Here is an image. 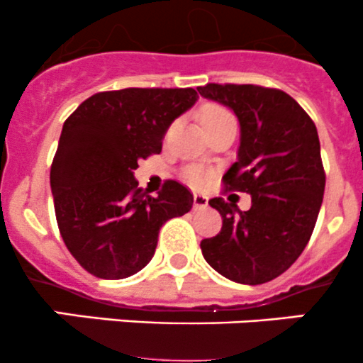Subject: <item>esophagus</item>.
I'll return each instance as SVG.
<instances>
[{"mask_svg":"<svg viewBox=\"0 0 363 363\" xmlns=\"http://www.w3.org/2000/svg\"><path fill=\"white\" fill-rule=\"evenodd\" d=\"M207 205H208L207 196H203V195L193 196V208H195V211H202V208H207Z\"/></svg>","mask_w":363,"mask_h":363,"instance_id":"34e87169","label":"esophagus"}]
</instances>
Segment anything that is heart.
<instances>
[{
    "instance_id": "obj_1",
    "label": "heart",
    "mask_w": 363,
    "mask_h": 363,
    "mask_svg": "<svg viewBox=\"0 0 363 363\" xmlns=\"http://www.w3.org/2000/svg\"><path fill=\"white\" fill-rule=\"evenodd\" d=\"M226 116H230V113L223 107H219V105H207V107H203L202 112H200V123H202L203 126V124L212 123V121L221 119V117ZM186 179H188L189 184L195 186V188H202L205 181H207V174H205L203 170H200V168H189V170H186Z\"/></svg>"
}]
</instances>
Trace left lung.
Returning a JSON list of instances; mask_svg holds the SVG:
<instances>
[{
  "mask_svg": "<svg viewBox=\"0 0 363 363\" xmlns=\"http://www.w3.org/2000/svg\"><path fill=\"white\" fill-rule=\"evenodd\" d=\"M203 98L232 108L240 124L237 161L225 188L251 195L250 211L208 200L221 232L200 242L205 262L240 284H263L302 255L323 202L325 170L313 119L284 91L252 84H207Z\"/></svg>",
  "mask_w": 363,
  "mask_h": 363,
  "instance_id": "left-lung-1",
  "label": "left lung"
}]
</instances>
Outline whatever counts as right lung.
Returning <instances> with one entry per match:
<instances>
[{
    "mask_svg": "<svg viewBox=\"0 0 363 363\" xmlns=\"http://www.w3.org/2000/svg\"><path fill=\"white\" fill-rule=\"evenodd\" d=\"M196 100L191 87L104 91L65 121L50 189L61 237L89 274H137L151 262L161 226L193 207L186 186L167 181L158 196H149L133 170L138 160L160 155L168 126Z\"/></svg>",
    "mask_w": 363,
    "mask_h": 363,
    "instance_id": "right-lung-1",
    "label": "right lung"
}]
</instances>
